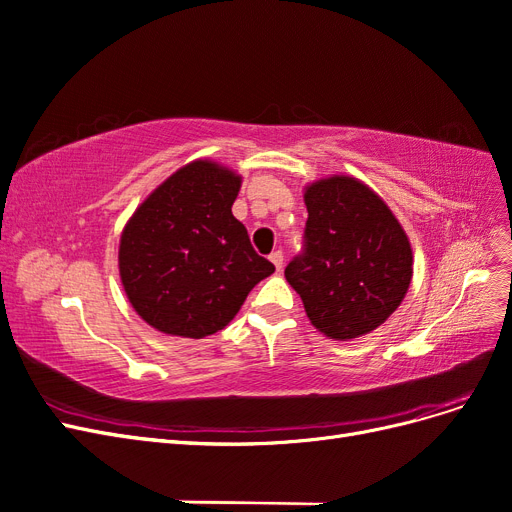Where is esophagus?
Returning <instances> with one entry per match:
<instances>
[{"label": "esophagus", "instance_id": "esophagus-1", "mask_svg": "<svg viewBox=\"0 0 512 512\" xmlns=\"http://www.w3.org/2000/svg\"><path fill=\"white\" fill-rule=\"evenodd\" d=\"M269 260L273 262V265H275V269H277V271H280V269L284 267V252H282V250H277V252H273V254L269 256Z\"/></svg>", "mask_w": 512, "mask_h": 512}]
</instances>
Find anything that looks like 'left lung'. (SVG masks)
I'll use <instances>...</instances> for the list:
<instances>
[{
	"label": "left lung",
	"instance_id": "obj_1",
	"mask_svg": "<svg viewBox=\"0 0 512 512\" xmlns=\"http://www.w3.org/2000/svg\"><path fill=\"white\" fill-rule=\"evenodd\" d=\"M303 250L284 271L307 318L331 339L378 329L404 301L412 250L384 200L352 177L320 179L305 190Z\"/></svg>",
	"mask_w": 512,
	"mask_h": 512
}]
</instances>
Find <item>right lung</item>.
Masks as SVG:
<instances>
[{"instance_id":"add662e5","label":"right lung","mask_w":512,"mask_h":512,"mask_svg":"<svg viewBox=\"0 0 512 512\" xmlns=\"http://www.w3.org/2000/svg\"><path fill=\"white\" fill-rule=\"evenodd\" d=\"M241 177L192 162L136 209L119 243L132 307L153 329L200 339L222 331L275 267L232 215Z\"/></svg>"}]
</instances>
